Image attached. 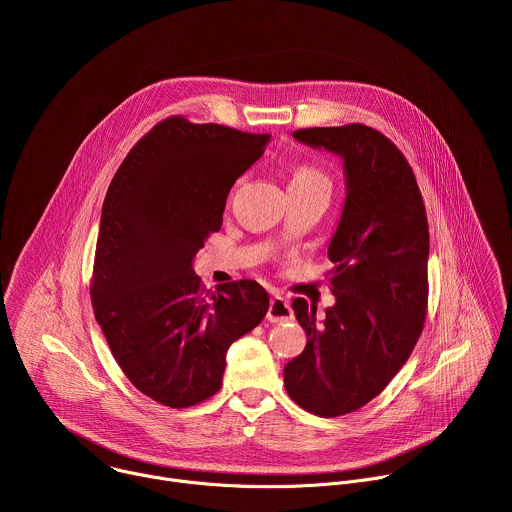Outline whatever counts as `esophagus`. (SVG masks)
<instances>
[{
  "mask_svg": "<svg viewBox=\"0 0 512 512\" xmlns=\"http://www.w3.org/2000/svg\"><path fill=\"white\" fill-rule=\"evenodd\" d=\"M291 318H294V310H291V304L281 296H273L271 302H269L267 320L277 324V322H287Z\"/></svg>",
  "mask_w": 512,
  "mask_h": 512,
  "instance_id": "obj_1",
  "label": "esophagus"
}]
</instances>
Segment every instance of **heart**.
<instances>
[{"label": "heart", "mask_w": 512, "mask_h": 512, "mask_svg": "<svg viewBox=\"0 0 512 512\" xmlns=\"http://www.w3.org/2000/svg\"><path fill=\"white\" fill-rule=\"evenodd\" d=\"M330 178L328 174L314 166V164H298L294 170H291L289 178V188H318L330 192Z\"/></svg>", "instance_id": "1"}]
</instances>
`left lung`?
Masks as SVG:
<instances>
[{
	"instance_id": "obj_1",
	"label": "left lung",
	"mask_w": 512,
	"mask_h": 512,
	"mask_svg": "<svg viewBox=\"0 0 512 512\" xmlns=\"http://www.w3.org/2000/svg\"><path fill=\"white\" fill-rule=\"evenodd\" d=\"M342 158L346 200L328 245L336 304L294 312L308 342L283 369L287 395L320 417L375 399L413 352L427 312L429 229L415 174L381 131L350 123L294 131Z\"/></svg>"
}]
</instances>
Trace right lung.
I'll return each instance as SVG.
<instances>
[{
  "label": "right lung",
  "mask_w": 512,
  "mask_h": 512,
  "mask_svg": "<svg viewBox=\"0 0 512 512\" xmlns=\"http://www.w3.org/2000/svg\"><path fill=\"white\" fill-rule=\"evenodd\" d=\"M267 143V133L168 117L133 145L109 184L91 281L95 318L125 377L166 407H192L221 389L229 346L269 310L257 281L206 291L192 269L223 227L235 180Z\"/></svg>",
  "instance_id": "right-lung-1"
}]
</instances>
